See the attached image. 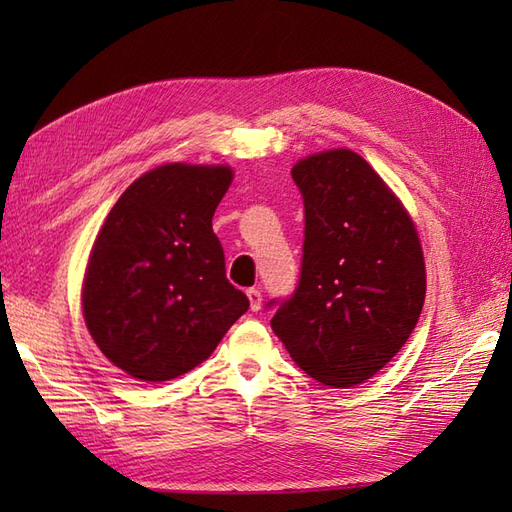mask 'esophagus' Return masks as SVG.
<instances>
[{"instance_id":"1","label":"esophagus","mask_w":512,"mask_h":512,"mask_svg":"<svg viewBox=\"0 0 512 512\" xmlns=\"http://www.w3.org/2000/svg\"><path fill=\"white\" fill-rule=\"evenodd\" d=\"M246 297L250 301V310L257 312L259 308H262V292H259L257 288H248L246 290Z\"/></svg>"}]
</instances>
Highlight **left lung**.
Segmentation results:
<instances>
[{
  "label": "left lung",
  "instance_id": "1",
  "mask_svg": "<svg viewBox=\"0 0 512 512\" xmlns=\"http://www.w3.org/2000/svg\"><path fill=\"white\" fill-rule=\"evenodd\" d=\"M306 239L299 286L279 306L273 332L303 372L330 387L372 378L407 343L422 312L427 275L405 206L350 149L299 160Z\"/></svg>",
  "mask_w": 512,
  "mask_h": 512
}]
</instances>
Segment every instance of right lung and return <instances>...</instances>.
Returning a JSON list of instances; mask_svg holds the SVG:
<instances>
[{
	"label": "right lung",
	"mask_w": 512,
	"mask_h": 512,
	"mask_svg": "<svg viewBox=\"0 0 512 512\" xmlns=\"http://www.w3.org/2000/svg\"><path fill=\"white\" fill-rule=\"evenodd\" d=\"M231 182L226 165L169 162L129 184L107 213L85 268L83 317L129 376L187 374L248 310L211 224Z\"/></svg>",
	"instance_id": "1"
}]
</instances>
